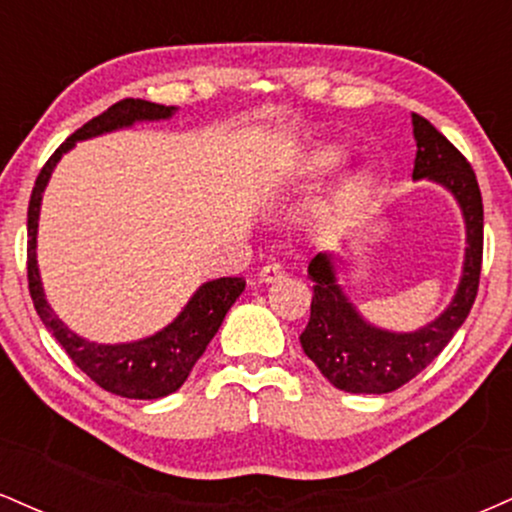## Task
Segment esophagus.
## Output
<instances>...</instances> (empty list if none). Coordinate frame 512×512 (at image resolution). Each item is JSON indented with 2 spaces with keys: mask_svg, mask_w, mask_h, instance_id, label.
Returning <instances> with one entry per match:
<instances>
[{
  "mask_svg": "<svg viewBox=\"0 0 512 512\" xmlns=\"http://www.w3.org/2000/svg\"><path fill=\"white\" fill-rule=\"evenodd\" d=\"M281 276H284V269H281L279 264H267V267L260 269L257 279H260V284H274V281H279Z\"/></svg>",
  "mask_w": 512,
  "mask_h": 512,
  "instance_id": "esophagus-1",
  "label": "esophagus"
}]
</instances>
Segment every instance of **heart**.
<instances>
[{
	"mask_svg": "<svg viewBox=\"0 0 512 512\" xmlns=\"http://www.w3.org/2000/svg\"><path fill=\"white\" fill-rule=\"evenodd\" d=\"M344 163V151L337 144H317L308 154H303L296 163H291L284 173L276 178L267 190V202L272 207H281L289 199L313 190L322 180ZM373 195V178L368 173H356L339 187L317 216V233L325 238L342 236L346 228L358 219L363 207Z\"/></svg>",
	"mask_w": 512,
	"mask_h": 512,
	"instance_id": "b5f03b06",
	"label": "heart"
}]
</instances>
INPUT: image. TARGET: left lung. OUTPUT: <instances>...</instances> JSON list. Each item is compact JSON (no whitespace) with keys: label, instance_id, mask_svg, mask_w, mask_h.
Here are the masks:
<instances>
[{"label":"left lung","instance_id":"8db88e82","mask_svg":"<svg viewBox=\"0 0 512 512\" xmlns=\"http://www.w3.org/2000/svg\"><path fill=\"white\" fill-rule=\"evenodd\" d=\"M416 139L414 180H431L455 197L462 211L467 248L462 276L448 308L414 332H392L373 325L337 279L334 252H317L308 264L313 281L310 320L301 334L305 356L337 390L351 395H385L424 370L462 327L479 289L484 252V204L477 175L460 151L426 117L411 115Z\"/></svg>","mask_w":512,"mask_h":512}]
</instances>
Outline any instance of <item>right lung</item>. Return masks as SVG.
Returning a JSON list of instances; mask_svg holds the SVG:
<instances>
[{
    "mask_svg": "<svg viewBox=\"0 0 512 512\" xmlns=\"http://www.w3.org/2000/svg\"><path fill=\"white\" fill-rule=\"evenodd\" d=\"M175 110H178L175 105H158L142 101V98H125V101L110 105L105 113L76 129L72 137L50 156V161L45 163L35 180L31 204H28V289H31L40 320L93 383L127 399H158L180 390L192 366L207 351L214 334L219 332L223 317L245 291V281L240 276H221V279L207 281L192 293L178 317L151 337L122 344L91 342V339L69 330L45 298L38 252H35L38 250L40 204H43V192L52 178V170L67 151L74 149L76 142L101 137L115 129H127L137 122L168 120L175 115Z\"/></svg>",
    "mask_w": 512,
    "mask_h": 512,
    "instance_id": "obj_1",
    "label": "right lung"
}]
</instances>
